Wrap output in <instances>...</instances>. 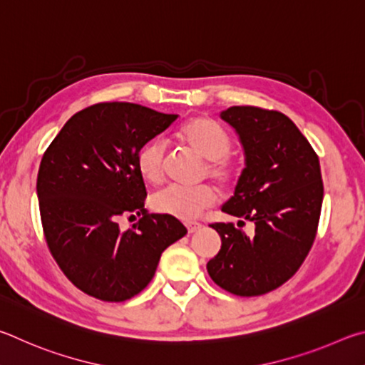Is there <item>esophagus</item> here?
<instances>
[{"label":"esophagus","instance_id":"34e87169","mask_svg":"<svg viewBox=\"0 0 365 365\" xmlns=\"http://www.w3.org/2000/svg\"><path fill=\"white\" fill-rule=\"evenodd\" d=\"M186 227H187L189 234H194L199 231V229H202V225L200 222H186Z\"/></svg>","mask_w":365,"mask_h":365}]
</instances>
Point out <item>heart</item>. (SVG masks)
I'll return each instance as SVG.
<instances>
[{"mask_svg": "<svg viewBox=\"0 0 365 365\" xmlns=\"http://www.w3.org/2000/svg\"><path fill=\"white\" fill-rule=\"evenodd\" d=\"M179 138L197 155L208 160L207 173L220 182H229L234 175L227 155L232 150V140L227 133L208 118H192L179 130ZM165 144L160 139L149 140L140 147L136 155L139 176L147 184H158L163 178ZM216 190L202 184L197 187L168 186L152 197L150 207L155 213L171 218L190 221L200 216L205 208L216 202Z\"/></svg>", "mask_w": 365, "mask_h": 365, "instance_id": "heart-1", "label": "heart"}]
</instances>
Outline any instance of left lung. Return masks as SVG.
<instances>
[{"label": "left lung", "mask_w": 365, "mask_h": 365, "mask_svg": "<svg viewBox=\"0 0 365 365\" xmlns=\"http://www.w3.org/2000/svg\"><path fill=\"white\" fill-rule=\"evenodd\" d=\"M220 117L237 134L245 157L234 195L221 212L252 221L255 234L231 222L212 225L221 250L207 271L234 295H263L287 282L311 250L324 199L321 165L284 113L234 106Z\"/></svg>", "instance_id": "8db88e82"}]
</instances>
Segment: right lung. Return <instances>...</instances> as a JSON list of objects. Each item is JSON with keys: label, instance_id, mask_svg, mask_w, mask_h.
<instances>
[{"label": "right lung", "instance_id": "right-lung-1", "mask_svg": "<svg viewBox=\"0 0 365 365\" xmlns=\"http://www.w3.org/2000/svg\"><path fill=\"white\" fill-rule=\"evenodd\" d=\"M176 118L102 102L75 113L44 152L36 181L43 231L63 274L88 295L102 302L138 295L165 248L187 234L176 218L145 212L136 168L140 147ZM128 212L141 220L121 232L118 220Z\"/></svg>", "mask_w": 365, "mask_h": 365}]
</instances>
